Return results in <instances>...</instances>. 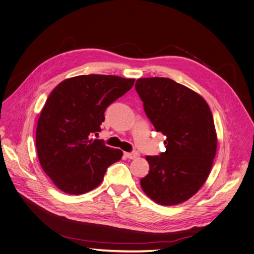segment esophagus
<instances>
[{"label":"esophagus","instance_id":"esophagus-1","mask_svg":"<svg viewBox=\"0 0 254 254\" xmlns=\"http://www.w3.org/2000/svg\"><path fill=\"white\" fill-rule=\"evenodd\" d=\"M125 156L128 158V159H136L139 157V154L137 152H132V153H125Z\"/></svg>","mask_w":254,"mask_h":254}]
</instances>
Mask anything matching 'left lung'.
Wrapping results in <instances>:
<instances>
[{"label": "left lung", "instance_id": "8db88e82", "mask_svg": "<svg viewBox=\"0 0 254 254\" xmlns=\"http://www.w3.org/2000/svg\"><path fill=\"white\" fill-rule=\"evenodd\" d=\"M135 89L147 118L166 136V151L145 158L150 171L140 180L141 189L158 204L183 203L212 167L217 136L211 111L202 96L168 78L138 79Z\"/></svg>", "mask_w": 254, "mask_h": 254}]
</instances>
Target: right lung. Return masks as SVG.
Here are the masks:
<instances>
[{"mask_svg": "<svg viewBox=\"0 0 254 254\" xmlns=\"http://www.w3.org/2000/svg\"><path fill=\"white\" fill-rule=\"evenodd\" d=\"M134 79L112 74H82L58 84L41 112L36 146L43 170L70 195L95 189L108 167L123 152L92 139L104 121V111L129 91Z\"/></svg>", "mask_w": 254, "mask_h": 254, "instance_id": "right-lung-1", "label": "right lung"}]
</instances>
